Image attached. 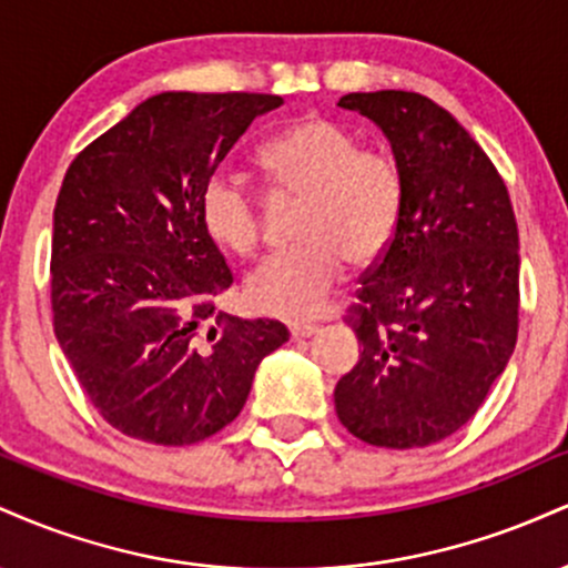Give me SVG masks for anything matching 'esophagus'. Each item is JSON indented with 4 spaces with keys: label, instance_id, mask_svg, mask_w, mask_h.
I'll use <instances>...</instances> for the list:
<instances>
[{
    "label": "esophagus",
    "instance_id": "obj_1",
    "mask_svg": "<svg viewBox=\"0 0 568 568\" xmlns=\"http://www.w3.org/2000/svg\"><path fill=\"white\" fill-rule=\"evenodd\" d=\"M317 331H321V328H317L315 323H293L291 325V338H293V342H298V338L315 336Z\"/></svg>",
    "mask_w": 568,
    "mask_h": 568
}]
</instances>
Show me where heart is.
<instances>
[{
  "label": "heart",
  "mask_w": 568,
  "mask_h": 568,
  "mask_svg": "<svg viewBox=\"0 0 568 568\" xmlns=\"http://www.w3.org/2000/svg\"><path fill=\"white\" fill-rule=\"evenodd\" d=\"M262 165L280 192L304 197L296 224L302 245L272 253L247 275V302L264 315L306 321L323 310L344 264L368 266L393 245L406 179L393 154L361 149L352 130L321 114L272 135ZM200 219L213 243L237 256H251L262 243L256 192L226 168L202 184Z\"/></svg>",
  "instance_id": "heart-1"
}]
</instances>
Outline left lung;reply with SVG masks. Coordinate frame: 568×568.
<instances>
[{"mask_svg":"<svg viewBox=\"0 0 568 568\" xmlns=\"http://www.w3.org/2000/svg\"><path fill=\"white\" fill-rule=\"evenodd\" d=\"M338 106L387 135L406 202L352 306L363 352L336 384V414L371 446L422 448L465 427L510 361L518 224L497 168L435 101L379 90Z\"/></svg>","mask_w":568,"mask_h":568,"instance_id":"1","label":"left lung"}]
</instances>
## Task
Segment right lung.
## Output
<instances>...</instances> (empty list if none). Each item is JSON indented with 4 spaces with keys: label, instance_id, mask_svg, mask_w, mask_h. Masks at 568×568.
<instances>
[{
    "label": "right lung",
    "instance_id": "1",
    "mask_svg": "<svg viewBox=\"0 0 568 568\" xmlns=\"http://www.w3.org/2000/svg\"><path fill=\"white\" fill-rule=\"evenodd\" d=\"M283 103L266 93H160L84 146L53 211V328L98 414L128 438L192 446L243 410L288 328L240 321L200 219L205 179Z\"/></svg>",
    "mask_w": 568,
    "mask_h": 568
}]
</instances>
